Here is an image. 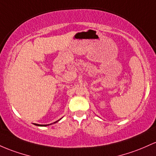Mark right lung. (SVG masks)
<instances>
[{"label":"right lung","mask_w":156,"mask_h":156,"mask_svg":"<svg viewBox=\"0 0 156 156\" xmlns=\"http://www.w3.org/2000/svg\"><path fill=\"white\" fill-rule=\"evenodd\" d=\"M61 119H59L58 121H55V122H54V124H55V123L58 122V121H59ZM35 124V125H36V126H47L50 125V124H52H52Z\"/></svg>","instance_id":"1"}]
</instances>
